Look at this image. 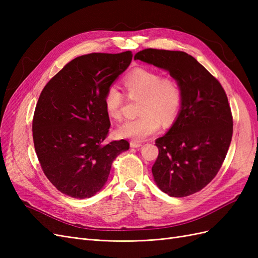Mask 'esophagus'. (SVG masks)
<instances>
[{"label":"esophagus","instance_id":"obj_1","mask_svg":"<svg viewBox=\"0 0 258 258\" xmlns=\"http://www.w3.org/2000/svg\"><path fill=\"white\" fill-rule=\"evenodd\" d=\"M141 146H142V144L140 142H137V141H131L130 142V147H132V148H138V147H141Z\"/></svg>","mask_w":258,"mask_h":258}]
</instances>
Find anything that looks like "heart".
<instances>
[{
	"label": "heart",
	"instance_id": "heart-1",
	"mask_svg": "<svg viewBox=\"0 0 258 258\" xmlns=\"http://www.w3.org/2000/svg\"><path fill=\"white\" fill-rule=\"evenodd\" d=\"M122 84L128 96L139 98L137 118L121 122L115 134L121 139L143 141L163 126H170L181 110L182 89L178 82L159 72L138 68L124 76ZM123 95L119 88L111 85L104 93L103 105L106 115L114 120L121 117Z\"/></svg>",
	"mask_w": 258,
	"mask_h": 258
}]
</instances>
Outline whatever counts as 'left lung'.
Masks as SVG:
<instances>
[{
	"label": "left lung",
	"mask_w": 258,
	"mask_h": 258,
	"mask_svg": "<svg viewBox=\"0 0 258 258\" xmlns=\"http://www.w3.org/2000/svg\"><path fill=\"white\" fill-rule=\"evenodd\" d=\"M135 59L166 70L181 86V110L167 134L156 140L159 154L152 172L169 196H189L212 181L227 155L233 126L227 96L220 82L184 51L148 48Z\"/></svg>",
	"instance_id": "left-lung-1"
}]
</instances>
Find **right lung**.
<instances>
[{
  "label": "right lung",
  "instance_id": "add662e5",
  "mask_svg": "<svg viewBox=\"0 0 258 258\" xmlns=\"http://www.w3.org/2000/svg\"><path fill=\"white\" fill-rule=\"evenodd\" d=\"M131 60V51L84 54L41 92L32 122L34 147L46 177L62 194L77 199L95 196L114 159L129 150L126 140L104 143L111 122L103 97Z\"/></svg>",
  "mask_w": 258,
  "mask_h": 258
}]
</instances>
